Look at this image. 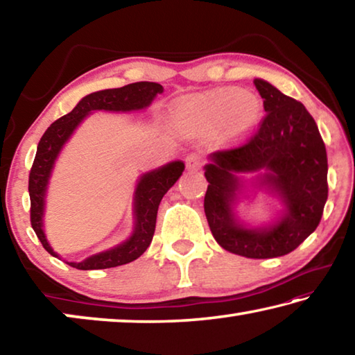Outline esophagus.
<instances>
[{
	"label": "esophagus",
	"mask_w": 355,
	"mask_h": 355,
	"mask_svg": "<svg viewBox=\"0 0 355 355\" xmlns=\"http://www.w3.org/2000/svg\"><path fill=\"white\" fill-rule=\"evenodd\" d=\"M202 156L199 153H189L186 156V167L188 171H199L202 167Z\"/></svg>",
	"instance_id": "esophagus-1"
}]
</instances>
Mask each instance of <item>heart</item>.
Masks as SVG:
<instances>
[{
    "label": "heart",
    "instance_id": "1",
    "mask_svg": "<svg viewBox=\"0 0 355 355\" xmlns=\"http://www.w3.org/2000/svg\"><path fill=\"white\" fill-rule=\"evenodd\" d=\"M261 110V101L254 94L222 87L184 101L178 107L177 119L184 127L197 130L222 127L227 139L239 141L255 130Z\"/></svg>",
    "mask_w": 355,
    "mask_h": 355
}]
</instances>
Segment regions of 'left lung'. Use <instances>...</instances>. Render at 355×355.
<instances>
[{
  "label": "left lung",
  "mask_w": 355,
  "mask_h": 355,
  "mask_svg": "<svg viewBox=\"0 0 355 355\" xmlns=\"http://www.w3.org/2000/svg\"><path fill=\"white\" fill-rule=\"evenodd\" d=\"M266 116L241 146L218 150L205 166L203 208L220 248L248 258H275L293 252L316 230L327 200V153L315 119L300 101L272 84L254 80ZM264 168L263 184L286 203L277 225L260 231L239 226L231 200L239 184L235 171Z\"/></svg>",
  "instance_id": "left-lung-1"
}]
</instances>
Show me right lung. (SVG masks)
<instances>
[{
	"mask_svg": "<svg viewBox=\"0 0 355 355\" xmlns=\"http://www.w3.org/2000/svg\"><path fill=\"white\" fill-rule=\"evenodd\" d=\"M163 92V86L158 83L139 81L131 83L119 89H106L89 94L78 103L69 114H65L56 122H53L48 130L40 137L37 153H35L34 163L29 172V199H31V225L35 235L40 239L48 254L59 257L53 252L50 244L42 230V216H44V197L48 184V178L55 164L58 153L61 152L65 141L69 139L78 123L87 116L91 111H133L142 110V107L152 103L156 95ZM184 171L182 161H173L166 164L161 169L148 172L137 183L136 197H135V216L136 225L135 232L128 241L122 243L117 248L106 252H100L97 255L86 258L81 263H69L71 268L83 269H106L116 268L120 264H127L139 258L152 243L156 213H158L159 202L164 194L169 191L173 183L177 182Z\"/></svg>",
	"mask_w": 355,
	"mask_h": 355,
	"instance_id": "1",
	"label": "right lung"
}]
</instances>
